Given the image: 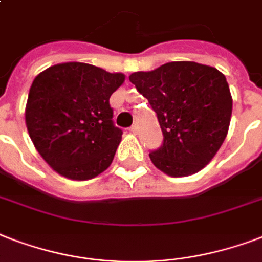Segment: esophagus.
<instances>
[{
	"mask_svg": "<svg viewBox=\"0 0 262 262\" xmlns=\"http://www.w3.org/2000/svg\"><path fill=\"white\" fill-rule=\"evenodd\" d=\"M129 130H130L132 133H135V135H136V133L139 132V129H137V126H136V125H133V126L129 127Z\"/></svg>",
	"mask_w": 262,
	"mask_h": 262,
	"instance_id": "34e87169",
	"label": "esophagus"
}]
</instances>
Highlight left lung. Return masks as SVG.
Masks as SVG:
<instances>
[{
	"label": "left lung",
	"mask_w": 262,
	"mask_h": 262,
	"mask_svg": "<svg viewBox=\"0 0 262 262\" xmlns=\"http://www.w3.org/2000/svg\"><path fill=\"white\" fill-rule=\"evenodd\" d=\"M129 79L148 100L162 129V145L149 152L154 165L171 177L206 166L224 143L232 114L224 74L195 61H171Z\"/></svg>",
	"instance_id": "1"
}]
</instances>
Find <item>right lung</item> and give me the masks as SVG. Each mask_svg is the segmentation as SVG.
Returning a JSON list of instances; mask_svg holds the SVG:
<instances>
[{"label":"right lung","instance_id":"add662e5","mask_svg":"<svg viewBox=\"0 0 262 262\" xmlns=\"http://www.w3.org/2000/svg\"><path fill=\"white\" fill-rule=\"evenodd\" d=\"M123 81V74L77 61L52 66L35 77L26 125L53 170L89 180L111 165L122 130L114 125L110 97Z\"/></svg>","mask_w":262,"mask_h":262}]
</instances>
